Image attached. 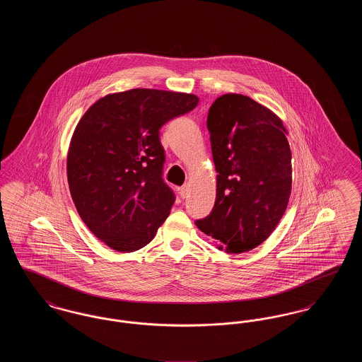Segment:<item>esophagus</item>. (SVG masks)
I'll list each match as a JSON object with an SVG mask.
<instances>
[{
  "label": "esophagus",
  "mask_w": 362,
  "mask_h": 362,
  "mask_svg": "<svg viewBox=\"0 0 362 362\" xmlns=\"http://www.w3.org/2000/svg\"><path fill=\"white\" fill-rule=\"evenodd\" d=\"M189 183H186V185H183L180 189H179V194H180V197L182 198H186L187 195H189Z\"/></svg>",
  "instance_id": "34e87169"
}]
</instances>
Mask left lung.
<instances>
[{
	"label": "left lung",
	"mask_w": 362,
	"mask_h": 362,
	"mask_svg": "<svg viewBox=\"0 0 362 362\" xmlns=\"http://www.w3.org/2000/svg\"><path fill=\"white\" fill-rule=\"evenodd\" d=\"M217 171L216 202L197 226L228 254L266 240L282 218L292 192L288 132L267 107L240 93L216 99L207 114Z\"/></svg>",
	"instance_id": "1"
}]
</instances>
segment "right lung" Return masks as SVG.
<instances>
[{"instance_id":"add662e5","label":"right lung","mask_w":362,"mask_h":362,"mask_svg":"<svg viewBox=\"0 0 362 362\" xmlns=\"http://www.w3.org/2000/svg\"><path fill=\"white\" fill-rule=\"evenodd\" d=\"M192 93L136 88L92 104L70 139V195L89 230L118 252L149 244L175 195L163 177L160 129L194 110Z\"/></svg>"}]
</instances>
